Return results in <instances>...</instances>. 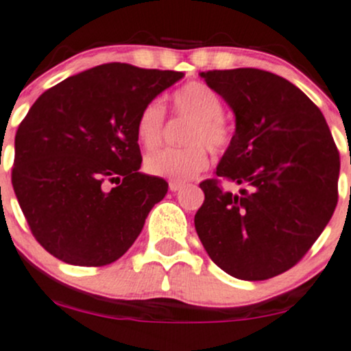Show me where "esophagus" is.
Returning a JSON list of instances; mask_svg holds the SVG:
<instances>
[{
	"label": "esophagus",
	"instance_id": "1",
	"mask_svg": "<svg viewBox=\"0 0 351 351\" xmlns=\"http://www.w3.org/2000/svg\"><path fill=\"white\" fill-rule=\"evenodd\" d=\"M184 187V184L182 182H177V180H171V182H169V189H171V192H177V191H180V189Z\"/></svg>",
	"mask_w": 351,
	"mask_h": 351
}]
</instances>
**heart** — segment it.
Here are the masks:
<instances>
[{"mask_svg":"<svg viewBox=\"0 0 351 351\" xmlns=\"http://www.w3.org/2000/svg\"><path fill=\"white\" fill-rule=\"evenodd\" d=\"M172 111L189 123L182 132L184 147H169L147 156V174L177 182L192 179L208 164L207 149L222 154L232 143L234 129L223 116L220 94L206 82L191 81L172 94ZM165 132V108L160 99H151L141 108L136 119V137L145 149H156Z\"/></svg>","mask_w":351,"mask_h":351,"instance_id":"obj_1","label":"heart"}]
</instances>
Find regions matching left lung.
Instances as JSON below:
<instances>
[{
  "instance_id": "8db88e82",
  "label": "left lung",
  "mask_w": 351,
  "mask_h": 351,
  "mask_svg": "<svg viewBox=\"0 0 351 351\" xmlns=\"http://www.w3.org/2000/svg\"><path fill=\"white\" fill-rule=\"evenodd\" d=\"M200 76L232 108L235 134L217 177L200 182L197 235L228 275L267 280L300 262L332 219L340 154L324 114L290 81L254 68Z\"/></svg>"
}]
</instances>
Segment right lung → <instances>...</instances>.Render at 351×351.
<instances>
[{"instance_id":"add662e5","label":"right lung","mask_w":351,"mask_h":351,"mask_svg":"<svg viewBox=\"0 0 351 351\" xmlns=\"http://www.w3.org/2000/svg\"><path fill=\"white\" fill-rule=\"evenodd\" d=\"M184 76L109 62L45 90L14 137V194L34 239L59 261L123 257L167 182L141 174V108Z\"/></svg>"}]
</instances>
